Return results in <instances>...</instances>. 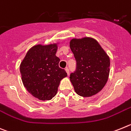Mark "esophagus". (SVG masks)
Masks as SVG:
<instances>
[{
    "mask_svg": "<svg viewBox=\"0 0 131 131\" xmlns=\"http://www.w3.org/2000/svg\"><path fill=\"white\" fill-rule=\"evenodd\" d=\"M65 70H66V72H67V74L69 75V73H70V71H69V69H68V68H66V69H65Z\"/></svg>",
    "mask_w": 131,
    "mask_h": 131,
    "instance_id": "esophagus-1",
    "label": "esophagus"
}]
</instances>
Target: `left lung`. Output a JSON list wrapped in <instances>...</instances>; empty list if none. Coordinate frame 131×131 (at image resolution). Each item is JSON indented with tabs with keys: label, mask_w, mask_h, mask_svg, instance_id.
I'll list each match as a JSON object with an SVG mask.
<instances>
[{
	"label": "left lung",
	"mask_w": 131,
	"mask_h": 131,
	"mask_svg": "<svg viewBox=\"0 0 131 131\" xmlns=\"http://www.w3.org/2000/svg\"><path fill=\"white\" fill-rule=\"evenodd\" d=\"M70 49L77 61L70 75L74 90L82 97H90L103 89L110 74V60L98 42L92 37L72 39Z\"/></svg>",
	"instance_id": "left-lung-1"
}]
</instances>
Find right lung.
Masks as SVG:
<instances>
[{
	"label": "right lung",
	"mask_w": 131,
	"mask_h": 131,
	"mask_svg": "<svg viewBox=\"0 0 131 131\" xmlns=\"http://www.w3.org/2000/svg\"><path fill=\"white\" fill-rule=\"evenodd\" d=\"M57 51V43L35 45L20 64L24 86L39 100H51L57 93L61 80L67 77L65 70L59 67L60 59L55 55Z\"/></svg>",
	"instance_id": "right-lung-1"
}]
</instances>
